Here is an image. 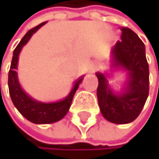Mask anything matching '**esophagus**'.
<instances>
[{
	"instance_id": "1",
	"label": "esophagus",
	"mask_w": 159,
	"mask_h": 159,
	"mask_svg": "<svg viewBox=\"0 0 159 159\" xmlns=\"http://www.w3.org/2000/svg\"><path fill=\"white\" fill-rule=\"evenodd\" d=\"M93 70H94V66H93Z\"/></svg>"
}]
</instances>
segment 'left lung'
Here are the masks:
<instances>
[{
  "label": "left lung",
  "mask_w": 159,
  "mask_h": 159,
  "mask_svg": "<svg viewBox=\"0 0 159 159\" xmlns=\"http://www.w3.org/2000/svg\"><path fill=\"white\" fill-rule=\"evenodd\" d=\"M121 41L111 51L112 66L127 71L128 80L120 93L109 88L107 76L97 73L98 106L107 120L125 125L134 121L144 107L149 92V70L145 57V47L130 29L121 27Z\"/></svg>",
  "instance_id": "1"
}]
</instances>
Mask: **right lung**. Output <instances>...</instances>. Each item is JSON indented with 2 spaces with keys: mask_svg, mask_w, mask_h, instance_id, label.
Listing matches in <instances>:
<instances>
[{
  "mask_svg": "<svg viewBox=\"0 0 159 159\" xmlns=\"http://www.w3.org/2000/svg\"><path fill=\"white\" fill-rule=\"evenodd\" d=\"M45 24L46 22H43L37 25V27L33 28L32 30H30L24 36V38L20 39L17 48H15L8 80L9 92L14 106L17 107L18 111L22 113V116H24L28 120L34 123H38V125H46V123H52L61 120L69 111L74 95L76 89H78L80 84L83 81V76L80 78L78 80H75L74 88L70 90V94L66 98L57 102H38V100L34 99L30 95H28L20 88L17 71H16L18 67L19 55L20 51H22V48L29 42L31 37Z\"/></svg>",
  "mask_w": 159,
  "mask_h": 159,
  "instance_id": "obj_1",
  "label": "right lung"
}]
</instances>
